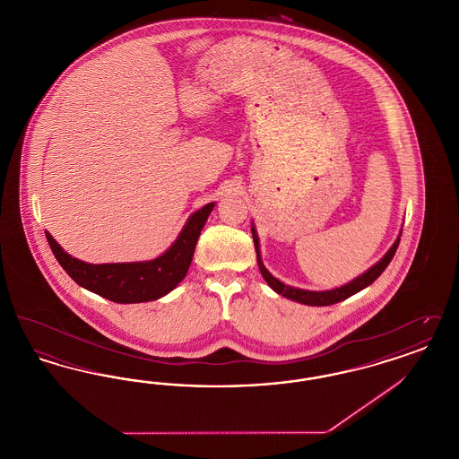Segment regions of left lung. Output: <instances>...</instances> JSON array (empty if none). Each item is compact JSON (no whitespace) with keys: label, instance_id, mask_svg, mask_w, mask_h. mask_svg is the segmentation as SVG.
Segmentation results:
<instances>
[{"label":"left lung","instance_id":"obj_1","mask_svg":"<svg viewBox=\"0 0 459 459\" xmlns=\"http://www.w3.org/2000/svg\"><path fill=\"white\" fill-rule=\"evenodd\" d=\"M251 232H253V240H255V247H256V260H258V266H260V272H262L263 279L266 281V284L270 285L277 294L284 296L287 299H292L296 303H301V305L307 306H328L335 305L339 301H344L346 298H350L352 294L359 292L361 289L368 287L373 284L380 273L387 268V264L391 263V260L395 255V249L399 246V240H401V234L399 238L395 239L393 244V247L385 253V256L378 263H375L371 266L370 270H367L363 275L356 277L354 281H351L350 284L342 285V287H337V289H332V290H306V289H298V287H290V285H285L284 282H281L279 279H275L262 262V255H260V240H258V234L255 230V227H251Z\"/></svg>","mask_w":459,"mask_h":459}]
</instances>
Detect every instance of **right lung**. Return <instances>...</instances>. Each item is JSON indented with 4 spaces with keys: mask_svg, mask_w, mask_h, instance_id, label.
<instances>
[{
    "mask_svg": "<svg viewBox=\"0 0 459 459\" xmlns=\"http://www.w3.org/2000/svg\"><path fill=\"white\" fill-rule=\"evenodd\" d=\"M213 206L215 203H208L193 213L174 244L150 262L91 264L70 256L49 232H46V239L55 258L81 287L120 305L146 303L163 298L184 281L193 262L197 238Z\"/></svg>",
    "mask_w": 459,
    "mask_h": 459,
    "instance_id": "obj_1",
    "label": "right lung"
}]
</instances>
